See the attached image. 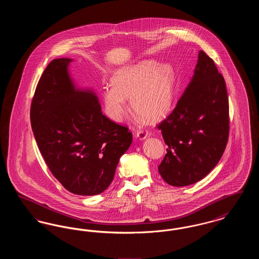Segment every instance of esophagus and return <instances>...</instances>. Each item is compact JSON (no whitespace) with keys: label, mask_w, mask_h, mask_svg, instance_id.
Returning a JSON list of instances; mask_svg holds the SVG:
<instances>
[{"label":"esophagus","mask_w":259,"mask_h":259,"mask_svg":"<svg viewBox=\"0 0 259 259\" xmlns=\"http://www.w3.org/2000/svg\"><path fill=\"white\" fill-rule=\"evenodd\" d=\"M136 137L139 138L140 140H145L148 137V132L146 130H140V131H137L136 133Z\"/></svg>","instance_id":"obj_1"}]
</instances>
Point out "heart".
I'll return each instance as SVG.
<instances>
[{
	"mask_svg": "<svg viewBox=\"0 0 259 259\" xmlns=\"http://www.w3.org/2000/svg\"><path fill=\"white\" fill-rule=\"evenodd\" d=\"M112 87H105L102 99L105 112L115 122L123 121L129 112L127 99L138 113L151 120L162 117L172 106L175 72L169 64L151 60L138 62L116 71Z\"/></svg>",
	"mask_w": 259,
	"mask_h": 259,
	"instance_id": "heart-1",
	"label": "heart"
}]
</instances>
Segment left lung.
I'll return each instance as SVG.
<instances>
[{"label": "left lung", "mask_w": 259, "mask_h": 259, "mask_svg": "<svg viewBox=\"0 0 259 259\" xmlns=\"http://www.w3.org/2000/svg\"><path fill=\"white\" fill-rule=\"evenodd\" d=\"M157 128L168 146L158 166L167 184H195L221 160L229 135L228 96L222 74L204 51L176 108Z\"/></svg>", "instance_id": "8db88e82"}]
</instances>
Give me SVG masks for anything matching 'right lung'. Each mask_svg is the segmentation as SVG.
Wrapping results in <instances>:
<instances>
[{"label": "right lung", "mask_w": 259, "mask_h": 259, "mask_svg": "<svg viewBox=\"0 0 259 259\" xmlns=\"http://www.w3.org/2000/svg\"><path fill=\"white\" fill-rule=\"evenodd\" d=\"M72 61L54 59L44 71L31 105V125L58 182L74 194L96 195L111 185L132 133L103 114L92 90L74 87L68 71Z\"/></svg>", "instance_id": "right-lung-1"}]
</instances>
